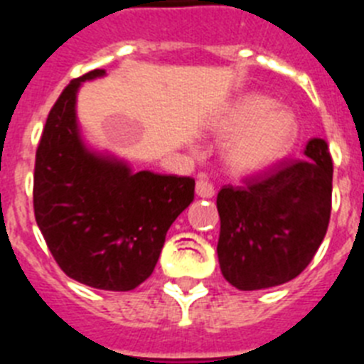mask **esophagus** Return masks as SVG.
<instances>
[{"label": "esophagus", "instance_id": "obj_1", "mask_svg": "<svg viewBox=\"0 0 364 364\" xmlns=\"http://www.w3.org/2000/svg\"><path fill=\"white\" fill-rule=\"evenodd\" d=\"M214 186L207 181V179L200 178L196 181V194L200 196V198H213L214 196Z\"/></svg>", "mask_w": 364, "mask_h": 364}]
</instances>
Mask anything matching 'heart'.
I'll return each mask as SVG.
<instances>
[{"mask_svg": "<svg viewBox=\"0 0 364 364\" xmlns=\"http://www.w3.org/2000/svg\"><path fill=\"white\" fill-rule=\"evenodd\" d=\"M218 134L229 139L223 148L227 164L236 172L258 173L278 164L295 148L300 124L287 107L258 93L238 97L216 121Z\"/></svg>", "mask_w": 364, "mask_h": 364, "instance_id": "b5f03b06", "label": "heart"}]
</instances>
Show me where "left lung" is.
<instances>
[{"mask_svg": "<svg viewBox=\"0 0 364 364\" xmlns=\"http://www.w3.org/2000/svg\"><path fill=\"white\" fill-rule=\"evenodd\" d=\"M304 156L245 179V186L227 185L218 192V260L236 289L289 282L308 267L326 236L333 179L326 141L311 139Z\"/></svg>", "mask_w": 364, "mask_h": 364, "instance_id": "1", "label": "left lung"}]
</instances>
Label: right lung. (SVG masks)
Wrapping results in <instances>:
<instances>
[{
	"mask_svg": "<svg viewBox=\"0 0 364 364\" xmlns=\"http://www.w3.org/2000/svg\"><path fill=\"white\" fill-rule=\"evenodd\" d=\"M65 86L50 107L36 150L34 216L50 255L68 277L106 291H129L156 267L164 236L194 200V179L134 172L84 144L77 121L82 82Z\"/></svg>",
	"mask_w": 364,
	"mask_h": 364,
	"instance_id": "add662e5",
	"label": "right lung"
}]
</instances>
